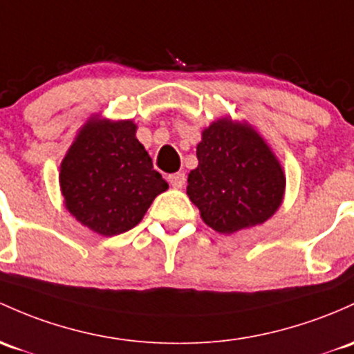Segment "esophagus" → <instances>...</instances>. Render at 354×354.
Returning a JSON list of instances; mask_svg holds the SVG:
<instances>
[{"mask_svg": "<svg viewBox=\"0 0 354 354\" xmlns=\"http://www.w3.org/2000/svg\"><path fill=\"white\" fill-rule=\"evenodd\" d=\"M169 184L176 189H182L185 184V174L184 172H177L169 176Z\"/></svg>", "mask_w": 354, "mask_h": 354, "instance_id": "34e87169", "label": "esophagus"}]
</instances>
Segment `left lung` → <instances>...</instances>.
Returning <instances> with one entry per match:
<instances>
[{"label":"left lung","mask_w":354,"mask_h":354,"mask_svg":"<svg viewBox=\"0 0 354 354\" xmlns=\"http://www.w3.org/2000/svg\"><path fill=\"white\" fill-rule=\"evenodd\" d=\"M199 165L187 178L189 199L203 221L223 234L257 226L283 201L285 174L265 140L248 123H211L197 145Z\"/></svg>","instance_id":"obj_1"}]
</instances>
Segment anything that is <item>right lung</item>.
Segmentation results:
<instances>
[{"label":"right lung","instance_id":"obj_1","mask_svg":"<svg viewBox=\"0 0 354 354\" xmlns=\"http://www.w3.org/2000/svg\"><path fill=\"white\" fill-rule=\"evenodd\" d=\"M135 133L130 120L91 118L60 163L67 211L101 236L135 227L155 197L169 189Z\"/></svg>","mask_w":354,"mask_h":354}]
</instances>
